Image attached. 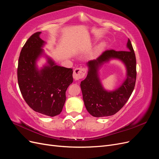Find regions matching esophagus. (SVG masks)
Segmentation results:
<instances>
[{
	"label": "esophagus",
	"instance_id": "1",
	"mask_svg": "<svg viewBox=\"0 0 159 159\" xmlns=\"http://www.w3.org/2000/svg\"><path fill=\"white\" fill-rule=\"evenodd\" d=\"M86 74V70L84 68H77L74 70L73 76L76 80L84 78Z\"/></svg>",
	"mask_w": 159,
	"mask_h": 159
}]
</instances>
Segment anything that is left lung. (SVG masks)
Listing matches in <instances>:
<instances>
[{"label": "left lung", "instance_id": "obj_1", "mask_svg": "<svg viewBox=\"0 0 159 159\" xmlns=\"http://www.w3.org/2000/svg\"><path fill=\"white\" fill-rule=\"evenodd\" d=\"M129 50H108L94 60L89 61V71L80 86L83 99L88 111L95 117H107L117 113L127 103L134 88L137 77L136 57L131 40H128ZM110 58H117L124 62L127 67L128 77L119 89L114 92L105 91L100 84L97 68L103 62Z\"/></svg>", "mask_w": 159, "mask_h": 159}]
</instances>
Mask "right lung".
I'll return each mask as SVG.
<instances>
[{
  "label": "right lung",
  "instance_id": "add662e5",
  "mask_svg": "<svg viewBox=\"0 0 159 159\" xmlns=\"http://www.w3.org/2000/svg\"><path fill=\"white\" fill-rule=\"evenodd\" d=\"M40 33L33 34L22 47L18 59V83L24 99L31 109L54 117L63 109L66 91L73 82V70L55 65L50 59V66L40 71L36 69V60L44 43L40 38Z\"/></svg>",
  "mask_w": 159,
  "mask_h": 159
}]
</instances>
